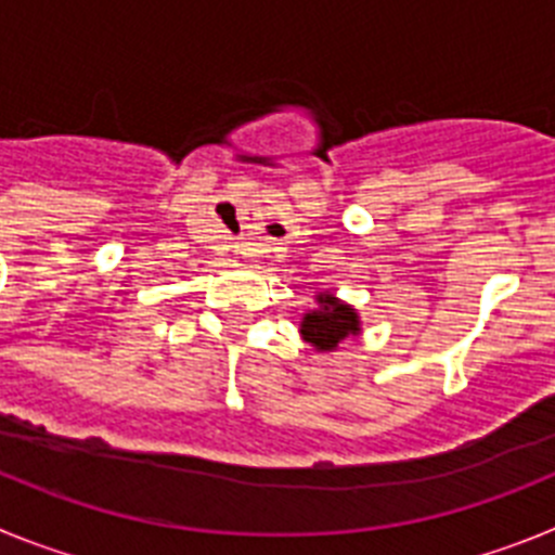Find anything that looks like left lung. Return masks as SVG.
Instances as JSON below:
<instances>
[{
  "label": "left lung",
  "mask_w": 555,
  "mask_h": 555,
  "mask_svg": "<svg viewBox=\"0 0 555 555\" xmlns=\"http://www.w3.org/2000/svg\"><path fill=\"white\" fill-rule=\"evenodd\" d=\"M313 302H317V308L302 313L300 336L317 352L338 350L345 338L361 333V317L350 302L338 300L333 292H317Z\"/></svg>",
  "instance_id": "obj_1"
}]
</instances>
